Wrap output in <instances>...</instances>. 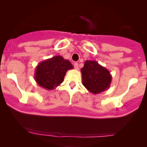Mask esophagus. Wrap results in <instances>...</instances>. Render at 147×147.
<instances>
[{"label":"esophagus","mask_w":147,"mask_h":147,"mask_svg":"<svg viewBox=\"0 0 147 147\" xmlns=\"http://www.w3.org/2000/svg\"><path fill=\"white\" fill-rule=\"evenodd\" d=\"M74 67H75V68L76 69V70H78V69H79V65H78V63H74Z\"/></svg>","instance_id":"esophagus-1"}]
</instances>
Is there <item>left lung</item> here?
Instances as JSON below:
<instances>
[{"instance_id": "1", "label": "left lung", "mask_w": 147, "mask_h": 147, "mask_svg": "<svg viewBox=\"0 0 147 147\" xmlns=\"http://www.w3.org/2000/svg\"><path fill=\"white\" fill-rule=\"evenodd\" d=\"M81 72L83 85L91 93H101L110 87L112 81L110 72L96 61H86Z\"/></svg>"}]
</instances>
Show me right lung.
Wrapping results in <instances>:
<instances>
[{
    "label": "right lung",
    "instance_id": "right-lung-1",
    "mask_svg": "<svg viewBox=\"0 0 147 147\" xmlns=\"http://www.w3.org/2000/svg\"><path fill=\"white\" fill-rule=\"evenodd\" d=\"M73 65L61 56H55L40 62L35 69L34 79L38 86L50 90L63 82L64 77Z\"/></svg>",
    "mask_w": 147,
    "mask_h": 147
}]
</instances>
